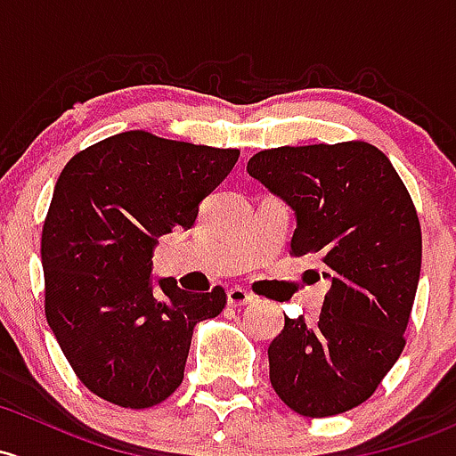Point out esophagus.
Segmentation results:
<instances>
[{
    "label": "esophagus",
    "mask_w": 456,
    "mask_h": 456,
    "mask_svg": "<svg viewBox=\"0 0 456 456\" xmlns=\"http://www.w3.org/2000/svg\"><path fill=\"white\" fill-rule=\"evenodd\" d=\"M253 301V295H248L244 289H229L227 290V304L232 308H242V305H248Z\"/></svg>",
    "instance_id": "34e87169"
}]
</instances>
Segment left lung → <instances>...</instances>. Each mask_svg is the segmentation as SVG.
Listing matches in <instances>:
<instances>
[{"mask_svg":"<svg viewBox=\"0 0 456 456\" xmlns=\"http://www.w3.org/2000/svg\"><path fill=\"white\" fill-rule=\"evenodd\" d=\"M247 172L295 212L290 253L330 281L314 325L289 319L268 347L271 385L305 418L362 404L404 349L421 271V229L385 152L365 142L281 146Z\"/></svg>","mask_w":456,"mask_h":456,"instance_id":"1","label":"left lung"}]
</instances>
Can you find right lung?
Returning <instances> with one entry per match:
<instances>
[{
	"label": "right lung",
	"mask_w": 456,
	"mask_h": 456,
	"mask_svg": "<svg viewBox=\"0 0 456 456\" xmlns=\"http://www.w3.org/2000/svg\"><path fill=\"white\" fill-rule=\"evenodd\" d=\"M240 152L143 131L78 152L56 181L41 236L45 316L85 387L124 409H148L183 382L191 334L227 297L155 277L159 238L190 229L199 205Z\"/></svg>",
	"instance_id": "add662e5"
}]
</instances>
